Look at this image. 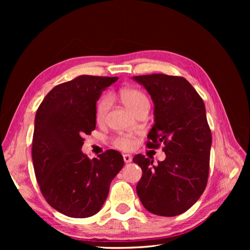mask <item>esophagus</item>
I'll list each match as a JSON object with an SVG mask.
<instances>
[{"label": "esophagus", "instance_id": "1", "mask_svg": "<svg viewBox=\"0 0 250 250\" xmlns=\"http://www.w3.org/2000/svg\"><path fill=\"white\" fill-rule=\"evenodd\" d=\"M123 158H124V162H125L126 164H129V163L132 161L131 155H130V154H127V153L123 154Z\"/></svg>", "mask_w": 250, "mask_h": 250}]
</instances>
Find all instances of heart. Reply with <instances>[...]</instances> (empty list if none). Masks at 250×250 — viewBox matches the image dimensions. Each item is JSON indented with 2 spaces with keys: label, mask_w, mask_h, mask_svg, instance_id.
I'll list each match as a JSON object with an SVG mask.
<instances>
[{
  "label": "heart",
  "mask_w": 250,
  "mask_h": 250,
  "mask_svg": "<svg viewBox=\"0 0 250 250\" xmlns=\"http://www.w3.org/2000/svg\"><path fill=\"white\" fill-rule=\"evenodd\" d=\"M120 98L121 101L127 108H129L131 111L135 112L140 108L144 106H149V100L146 95L140 89L137 88H123L120 90ZM110 106V98L108 96H103L101 99L98 101L97 107H96V121L97 123H103L106 118L107 111ZM112 144L116 148L123 150V151H129L135 147L137 144V139L131 133H121L117 137L112 139Z\"/></svg>",
  "instance_id": "obj_1"
}]
</instances>
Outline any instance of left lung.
<instances>
[{"label": "left lung", "instance_id": "8db88e82", "mask_svg": "<svg viewBox=\"0 0 250 250\" xmlns=\"http://www.w3.org/2000/svg\"><path fill=\"white\" fill-rule=\"evenodd\" d=\"M154 102L155 122L147 148L163 144L166 158L153 165L138 154L142 169L137 193L150 213L173 217L185 213L206 190L209 171L211 132L202 98L186 78L166 74L134 76Z\"/></svg>", "mask_w": 250, "mask_h": 250}]
</instances>
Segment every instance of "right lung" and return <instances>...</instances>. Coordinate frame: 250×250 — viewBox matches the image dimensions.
<instances>
[{
  "instance_id": "right-lung-1",
  "label": "right lung",
  "mask_w": 250,
  "mask_h": 250,
  "mask_svg": "<svg viewBox=\"0 0 250 250\" xmlns=\"http://www.w3.org/2000/svg\"><path fill=\"white\" fill-rule=\"evenodd\" d=\"M118 77L81 75L53 87L37 108L32 161L43 198L67 217L86 218L102 208L111 180L123 168L119 151L94 160L81 152L96 128V104Z\"/></svg>"
}]
</instances>
